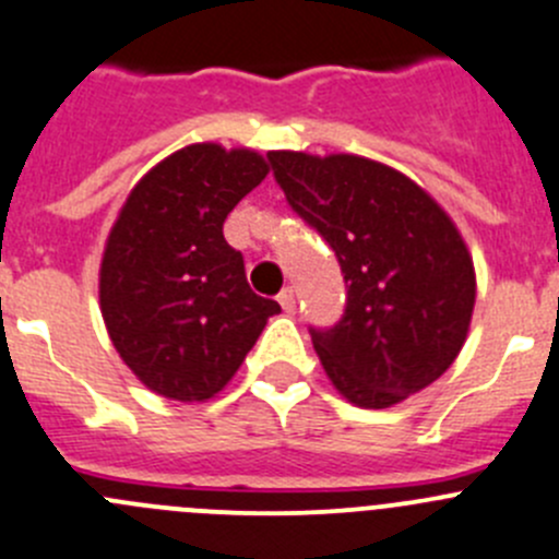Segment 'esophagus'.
<instances>
[{
    "instance_id": "esophagus-1",
    "label": "esophagus",
    "mask_w": 559,
    "mask_h": 559,
    "mask_svg": "<svg viewBox=\"0 0 559 559\" xmlns=\"http://www.w3.org/2000/svg\"><path fill=\"white\" fill-rule=\"evenodd\" d=\"M278 302H281V308H284L286 313L295 311V302H297L295 300V289H292V286H286V289L278 295Z\"/></svg>"
}]
</instances>
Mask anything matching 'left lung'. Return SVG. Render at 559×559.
I'll list each match as a JSON object with an SVG mask.
<instances>
[{"instance_id":"8db88e82","label":"left lung","mask_w":559,"mask_h":559,"mask_svg":"<svg viewBox=\"0 0 559 559\" xmlns=\"http://www.w3.org/2000/svg\"><path fill=\"white\" fill-rule=\"evenodd\" d=\"M286 202L328 240L346 281V311L311 330L333 388L388 409L440 379L467 341L475 264L431 193L362 155H267Z\"/></svg>"}]
</instances>
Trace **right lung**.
<instances>
[{
	"label": "right lung",
	"mask_w": 559,
	"mask_h": 559,
	"mask_svg": "<svg viewBox=\"0 0 559 559\" xmlns=\"http://www.w3.org/2000/svg\"><path fill=\"white\" fill-rule=\"evenodd\" d=\"M257 150H177L124 199L100 259L108 338L144 388L207 401L229 384L281 306L253 295L224 221L267 177Z\"/></svg>",
	"instance_id": "add662e5"
}]
</instances>
